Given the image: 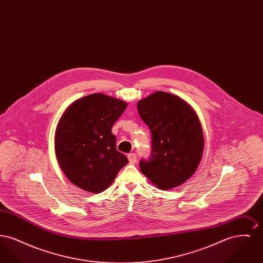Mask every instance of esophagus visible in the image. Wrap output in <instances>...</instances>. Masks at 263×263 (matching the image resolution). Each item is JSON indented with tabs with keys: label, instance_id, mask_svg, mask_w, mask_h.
I'll return each mask as SVG.
<instances>
[{
	"label": "esophagus",
	"instance_id": "1",
	"mask_svg": "<svg viewBox=\"0 0 263 263\" xmlns=\"http://www.w3.org/2000/svg\"><path fill=\"white\" fill-rule=\"evenodd\" d=\"M127 157H128V160H129L130 163H136L137 157H136V154H135V153H130V154H128Z\"/></svg>",
	"mask_w": 263,
	"mask_h": 263
}]
</instances>
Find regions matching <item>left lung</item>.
Wrapping results in <instances>:
<instances>
[{"label": "left lung", "instance_id": "1", "mask_svg": "<svg viewBox=\"0 0 263 263\" xmlns=\"http://www.w3.org/2000/svg\"><path fill=\"white\" fill-rule=\"evenodd\" d=\"M138 112L152 134V152L140 170L160 189L176 187L200 163L204 138L200 121L186 101L165 91L139 100Z\"/></svg>", "mask_w": 263, "mask_h": 263}]
</instances>
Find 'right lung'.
<instances>
[{
	"label": "right lung",
	"instance_id": "obj_1",
	"mask_svg": "<svg viewBox=\"0 0 263 263\" xmlns=\"http://www.w3.org/2000/svg\"><path fill=\"white\" fill-rule=\"evenodd\" d=\"M126 107L125 101L93 93L73 102L63 114L55 134L56 158L78 187L100 193L128 163L111 133Z\"/></svg>",
	"mask_w": 263,
	"mask_h": 263
}]
</instances>
